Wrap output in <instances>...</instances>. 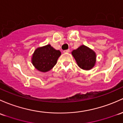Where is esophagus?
Masks as SVG:
<instances>
[{
	"label": "esophagus",
	"instance_id": "esophagus-1",
	"mask_svg": "<svg viewBox=\"0 0 123 123\" xmlns=\"http://www.w3.org/2000/svg\"><path fill=\"white\" fill-rule=\"evenodd\" d=\"M70 52V49H67V50H64V53H68Z\"/></svg>",
	"mask_w": 123,
	"mask_h": 123
}]
</instances>
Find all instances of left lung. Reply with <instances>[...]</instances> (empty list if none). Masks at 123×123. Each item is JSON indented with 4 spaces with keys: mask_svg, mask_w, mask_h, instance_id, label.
<instances>
[{
    "mask_svg": "<svg viewBox=\"0 0 123 123\" xmlns=\"http://www.w3.org/2000/svg\"><path fill=\"white\" fill-rule=\"evenodd\" d=\"M72 54L81 69L89 70L95 65L96 61L95 53L85 45H81L78 49L74 50Z\"/></svg>",
    "mask_w": 123,
    "mask_h": 123,
    "instance_id": "obj_1",
    "label": "left lung"
}]
</instances>
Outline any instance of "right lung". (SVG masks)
<instances>
[{"mask_svg":"<svg viewBox=\"0 0 123 123\" xmlns=\"http://www.w3.org/2000/svg\"><path fill=\"white\" fill-rule=\"evenodd\" d=\"M61 53L50 45L38 48L32 56V64L37 69L41 72L51 70L56 64Z\"/></svg>","mask_w":123,"mask_h":123,"instance_id":"obj_1","label":"right lung"}]
</instances>
